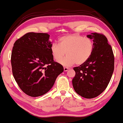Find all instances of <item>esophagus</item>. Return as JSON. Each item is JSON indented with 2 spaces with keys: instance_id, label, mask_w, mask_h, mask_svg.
Segmentation results:
<instances>
[{
  "instance_id": "1",
  "label": "esophagus",
  "mask_w": 123,
  "mask_h": 123,
  "mask_svg": "<svg viewBox=\"0 0 123 123\" xmlns=\"http://www.w3.org/2000/svg\"><path fill=\"white\" fill-rule=\"evenodd\" d=\"M64 69V71H67L68 70V68H67V67H64L63 68Z\"/></svg>"
}]
</instances>
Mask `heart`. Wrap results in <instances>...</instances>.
<instances>
[{
  "label": "heart",
  "mask_w": 123,
  "mask_h": 123,
  "mask_svg": "<svg viewBox=\"0 0 123 123\" xmlns=\"http://www.w3.org/2000/svg\"><path fill=\"white\" fill-rule=\"evenodd\" d=\"M94 49V43L89 38H84L77 34H69L59 39V45L53 44L51 47V55L56 62H59L65 55L67 56L60 63L70 67L76 63L81 65L89 60Z\"/></svg>",
  "instance_id": "heart-1"
}]
</instances>
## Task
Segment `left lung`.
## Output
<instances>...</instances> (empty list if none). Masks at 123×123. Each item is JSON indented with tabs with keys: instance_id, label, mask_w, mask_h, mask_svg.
<instances>
[{
	"instance_id": "left-lung-1",
	"label": "left lung",
	"mask_w": 123,
	"mask_h": 123,
	"mask_svg": "<svg viewBox=\"0 0 123 123\" xmlns=\"http://www.w3.org/2000/svg\"><path fill=\"white\" fill-rule=\"evenodd\" d=\"M87 37L93 41V52L87 61L74 68L76 74L72 85L79 95L92 98L101 94L108 86L114 71V57L105 36L94 33Z\"/></svg>"
}]
</instances>
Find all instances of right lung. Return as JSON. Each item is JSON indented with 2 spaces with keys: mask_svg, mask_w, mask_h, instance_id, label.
<instances>
[{
  "mask_svg": "<svg viewBox=\"0 0 123 123\" xmlns=\"http://www.w3.org/2000/svg\"><path fill=\"white\" fill-rule=\"evenodd\" d=\"M49 35L29 32L15 41L11 56L13 76L20 89L32 97L48 92L63 71L53 61Z\"/></svg>",
  "mask_w": 123,
  "mask_h": 123,
  "instance_id": "1",
  "label": "right lung"
}]
</instances>
